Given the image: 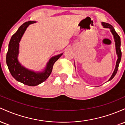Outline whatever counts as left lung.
I'll return each mask as SVG.
<instances>
[{"label": "left lung", "instance_id": "8db88e82", "mask_svg": "<svg viewBox=\"0 0 125 125\" xmlns=\"http://www.w3.org/2000/svg\"><path fill=\"white\" fill-rule=\"evenodd\" d=\"M102 25L104 26V28L110 29L112 33L113 34V36H114L115 42V45H116V53H117V57H118V58H117V59L116 64V67L115 69V71L113 72L112 76L110 77L109 80V81H110V80L112 79L113 77H114L116 75V74L117 69H118L119 64L120 60H121L122 52H121V51H120V38L118 34L116 32L115 29L113 28V27L111 25H110V24L109 23H104V22H102Z\"/></svg>", "mask_w": 125, "mask_h": 125}]
</instances>
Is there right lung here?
Returning <instances> with one entry per match:
<instances>
[{"label": "right lung", "instance_id": "obj_1", "mask_svg": "<svg viewBox=\"0 0 125 125\" xmlns=\"http://www.w3.org/2000/svg\"><path fill=\"white\" fill-rule=\"evenodd\" d=\"M34 23L35 21H26L19 27L16 32L11 38L6 55V63L12 76L17 81L28 86H36L45 81L51 74L54 63L63 54L52 58L43 72H35L21 66L18 61L19 43L28 26Z\"/></svg>", "mask_w": 125, "mask_h": 125}]
</instances>
